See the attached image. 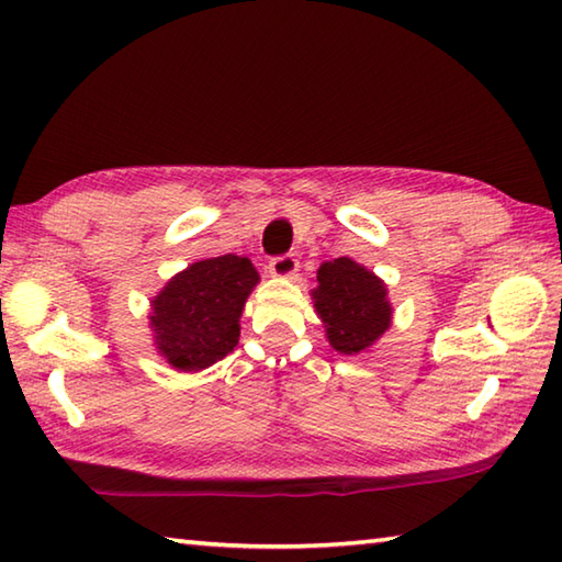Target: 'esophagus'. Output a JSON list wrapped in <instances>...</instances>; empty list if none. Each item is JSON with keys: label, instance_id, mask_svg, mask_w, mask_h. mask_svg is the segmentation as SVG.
I'll return each mask as SVG.
<instances>
[{"label": "esophagus", "instance_id": "1", "mask_svg": "<svg viewBox=\"0 0 562 562\" xmlns=\"http://www.w3.org/2000/svg\"><path fill=\"white\" fill-rule=\"evenodd\" d=\"M296 268H300V260H296L292 254L274 256L268 262V270L274 274V278H292Z\"/></svg>", "mask_w": 562, "mask_h": 562}]
</instances>
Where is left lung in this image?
<instances>
[{"instance_id":"obj_1","label":"left lung","mask_w":562,"mask_h":562,"mask_svg":"<svg viewBox=\"0 0 562 562\" xmlns=\"http://www.w3.org/2000/svg\"><path fill=\"white\" fill-rule=\"evenodd\" d=\"M312 300L324 321L330 348L357 355L384 336L391 326L386 284L352 258L328 260L316 272Z\"/></svg>"}]
</instances>
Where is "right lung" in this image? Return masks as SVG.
<instances>
[{
  "label": "right lung",
  "mask_w": 562,
  "mask_h": 562,
  "mask_svg": "<svg viewBox=\"0 0 562 562\" xmlns=\"http://www.w3.org/2000/svg\"><path fill=\"white\" fill-rule=\"evenodd\" d=\"M254 262L238 256L205 258L166 282L151 300L154 345L178 372H200L229 355L241 326L238 318L258 284Z\"/></svg>",
  "instance_id": "right-lung-1"
}]
</instances>
